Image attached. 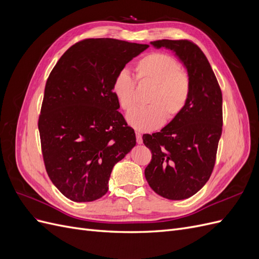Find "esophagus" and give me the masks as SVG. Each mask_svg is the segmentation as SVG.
Instances as JSON below:
<instances>
[{"label":"esophagus","mask_w":259,"mask_h":259,"mask_svg":"<svg viewBox=\"0 0 259 259\" xmlns=\"http://www.w3.org/2000/svg\"><path fill=\"white\" fill-rule=\"evenodd\" d=\"M136 142H137V144H139V145L143 144V136H142V134H140V133H138V132H136Z\"/></svg>","instance_id":"esophagus-1"}]
</instances>
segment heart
<instances>
[{"mask_svg":"<svg viewBox=\"0 0 259 259\" xmlns=\"http://www.w3.org/2000/svg\"><path fill=\"white\" fill-rule=\"evenodd\" d=\"M139 82L152 84L147 107L136 108L127 114V122L139 132H151L184 111L191 94L190 77L183 71L178 61L167 54L152 53L139 59L136 65ZM112 93L125 111L135 106L134 77L123 69L112 81Z\"/></svg>","mask_w":259,"mask_h":259,"instance_id":"1","label":"heart"}]
</instances>
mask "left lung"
Returning a JSON list of instances; mask_svg holds the SVG:
<instances>
[{"mask_svg":"<svg viewBox=\"0 0 259 259\" xmlns=\"http://www.w3.org/2000/svg\"><path fill=\"white\" fill-rule=\"evenodd\" d=\"M155 49L173 52L190 77L184 111L165 127L143 136L152 159L145 169L152 190L168 200H185L204 186L213 171L223 131V95L205 55L188 40H159Z\"/></svg>","mask_w":259,"mask_h":259,"instance_id":"obj_1","label":"left lung"}]
</instances>
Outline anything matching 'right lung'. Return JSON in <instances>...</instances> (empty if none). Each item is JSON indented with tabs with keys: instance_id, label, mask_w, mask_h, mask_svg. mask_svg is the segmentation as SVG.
Returning a JSON list of instances; mask_svg holds the SVG:
<instances>
[{
	"instance_id": "right-lung-1",
	"label": "right lung",
	"mask_w": 259,
	"mask_h": 259,
	"mask_svg": "<svg viewBox=\"0 0 259 259\" xmlns=\"http://www.w3.org/2000/svg\"><path fill=\"white\" fill-rule=\"evenodd\" d=\"M148 48L88 38L72 45L52 70L38 132L49 177L71 201L92 202L105 195L113 166L136 145L111 86L115 74Z\"/></svg>"
}]
</instances>
